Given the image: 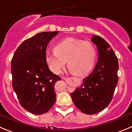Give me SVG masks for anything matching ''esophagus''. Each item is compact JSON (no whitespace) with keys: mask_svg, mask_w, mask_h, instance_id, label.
Instances as JSON below:
<instances>
[{"mask_svg":"<svg viewBox=\"0 0 132 132\" xmlns=\"http://www.w3.org/2000/svg\"><path fill=\"white\" fill-rule=\"evenodd\" d=\"M62 79H64V80H68V78H66V77H62Z\"/></svg>","mask_w":132,"mask_h":132,"instance_id":"esophagus-1","label":"esophagus"}]
</instances>
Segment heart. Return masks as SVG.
<instances>
[{
  "label": "heart",
  "instance_id": "heart-1",
  "mask_svg": "<svg viewBox=\"0 0 132 132\" xmlns=\"http://www.w3.org/2000/svg\"><path fill=\"white\" fill-rule=\"evenodd\" d=\"M53 53H46L45 61L51 72L59 73L67 64L76 76H84L94 66L96 50L91 42L73 37L64 39L55 45Z\"/></svg>",
  "mask_w": 132,
  "mask_h": 132
}]
</instances>
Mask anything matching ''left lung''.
<instances>
[{
	"label": "left lung",
	"instance_id": "8db88e82",
	"mask_svg": "<svg viewBox=\"0 0 132 132\" xmlns=\"http://www.w3.org/2000/svg\"><path fill=\"white\" fill-rule=\"evenodd\" d=\"M91 41L98 48V62L83 84L70 94L76 106L87 114L99 113L109 105L119 79L118 59L110 45L96 35Z\"/></svg>",
	"mask_w": 132,
	"mask_h": 132
}]
</instances>
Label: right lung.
I'll return each instance as SVG.
<instances>
[{"label": "right lung", "mask_w": 132, "mask_h": 132, "mask_svg": "<svg viewBox=\"0 0 132 132\" xmlns=\"http://www.w3.org/2000/svg\"><path fill=\"white\" fill-rule=\"evenodd\" d=\"M59 32H43L24 40L12 59V87L21 105L34 114L47 113L56 101L54 85L61 78L49 70L45 51Z\"/></svg>", "instance_id": "right-lung-1"}]
</instances>
